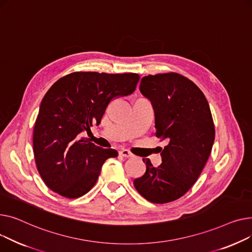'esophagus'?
<instances>
[{"mask_svg":"<svg viewBox=\"0 0 252 252\" xmlns=\"http://www.w3.org/2000/svg\"><path fill=\"white\" fill-rule=\"evenodd\" d=\"M119 155H120L121 157H124V158H132V157H133V155H132L130 152H128L127 150H122V151H120V152H119Z\"/></svg>","mask_w":252,"mask_h":252,"instance_id":"obj_1","label":"esophagus"}]
</instances>
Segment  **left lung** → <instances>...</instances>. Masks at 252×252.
<instances>
[{"mask_svg":"<svg viewBox=\"0 0 252 252\" xmlns=\"http://www.w3.org/2000/svg\"><path fill=\"white\" fill-rule=\"evenodd\" d=\"M139 90L153 105L156 136L169 143L158 168L143 158L146 171L133 184L149 201L167 203L183 196L198 179L215 140L213 117L202 92L180 74L144 76Z\"/></svg>","mask_w":252,"mask_h":252,"instance_id":"left-lung-1","label":"left lung"}]
</instances>
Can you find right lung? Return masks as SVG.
I'll list each match as a JSON object with an SVG mask.
<instances>
[{
    "mask_svg": "<svg viewBox=\"0 0 252 252\" xmlns=\"http://www.w3.org/2000/svg\"><path fill=\"white\" fill-rule=\"evenodd\" d=\"M139 78L135 73L74 72L53 84L33 129L36 168L51 190L77 198L94 186L103 162L118 153L96 146L81 133L100 123L114 97L134 92Z\"/></svg>",
    "mask_w": 252,
    "mask_h": 252,
    "instance_id": "1",
    "label": "right lung"
}]
</instances>
